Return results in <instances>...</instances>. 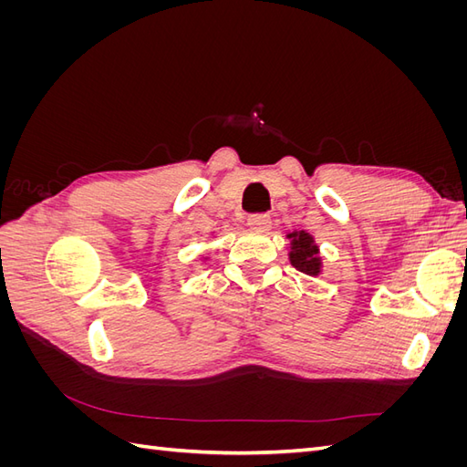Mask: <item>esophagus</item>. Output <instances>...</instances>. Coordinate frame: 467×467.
I'll return each mask as SVG.
<instances>
[{
	"mask_svg": "<svg viewBox=\"0 0 467 467\" xmlns=\"http://www.w3.org/2000/svg\"><path fill=\"white\" fill-rule=\"evenodd\" d=\"M247 223L251 225L253 230H259V232H265L271 228V216L268 214H251Z\"/></svg>",
	"mask_w": 467,
	"mask_h": 467,
	"instance_id": "1",
	"label": "esophagus"
}]
</instances>
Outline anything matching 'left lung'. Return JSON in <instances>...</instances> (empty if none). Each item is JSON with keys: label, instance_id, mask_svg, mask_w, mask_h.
Instances as JSON below:
<instances>
[{"label": "left lung", "instance_id": "obj_1", "mask_svg": "<svg viewBox=\"0 0 467 467\" xmlns=\"http://www.w3.org/2000/svg\"><path fill=\"white\" fill-rule=\"evenodd\" d=\"M292 239L290 263L304 275H317L321 261L317 257V245L314 239L306 232H294L288 235Z\"/></svg>", "mask_w": 467, "mask_h": 467}]
</instances>
